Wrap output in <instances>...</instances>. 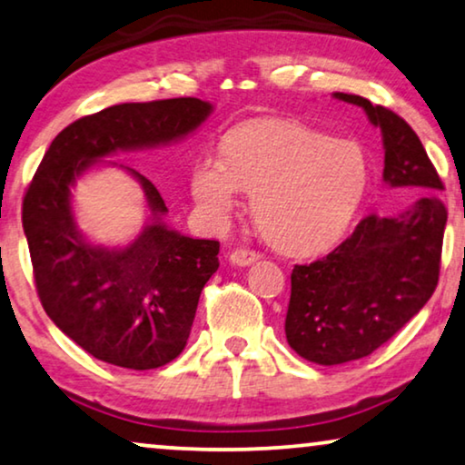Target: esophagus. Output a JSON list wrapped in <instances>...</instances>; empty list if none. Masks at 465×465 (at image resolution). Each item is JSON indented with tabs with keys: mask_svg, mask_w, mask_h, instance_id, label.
Segmentation results:
<instances>
[{
	"mask_svg": "<svg viewBox=\"0 0 465 465\" xmlns=\"http://www.w3.org/2000/svg\"><path fill=\"white\" fill-rule=\"evenodd\" d=\"M257 259H259V254L252 251H246V248H240V251H233L230 254V263L235 267H248V265H252Z\"/></svg>",
	"mask_w": 465,
	"mask_h": 465,
	"instance_id": "obj_1",
	"label": "esophagus"
}]
</instances>
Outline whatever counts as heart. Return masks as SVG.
<instances>
[{
  "instance_id": "heart-1",
  "label": "heart",
  "mask_w": 465,
  "mask_h": 465,
  "mask_svg": "<svg viewBox=\"0 0 465 465\" xmlns=\"http://www.w3.org/2000/svg\"><path fill=\"white\" fill-rule=\"evenodd\" d=\"M369 187V158L358 141L280 115H252L227 130L221 160L202 158L192 193L221 221L238 192L252 193L251 213L267 244L286 257H316L343 240Z\"/></svg>"
}]
</instances>
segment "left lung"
I'll return each instance as SVG.
<instances>
[{"label": "left lung", "instance_id": "8db88e82", "mask_svg": "<svg viewBox=\"0 0 465 465\" xmlns=\"http://www.w3.org/2000/svg\"><path fill=\"white\" fill-rule=\"evenodd\" d=\"M383 136V181L420 192L394 217L369 214L335 251L291 273L286 341L305 361L332 366L358 361L396 335L434 292L447 208L442 181L415 130L394 111L356 94Z\"/></svg>", "mask_w": 465, "mask_h": 465}]
</instances>
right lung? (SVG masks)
<instances>
[{"mask_svg":"<svg viewBox=\"0 0 465 465\" xmlns=\"http://www.w3.org/2000/svg\"><path fill=\"white\" fill-rule=\"evenodd\" d=\"M211 114V103L183 96L82 117L56 134L25 193L23 230L39 301L64 335L103 362L147 371L181 354L200 292L219 270V242L170 230L158 189L126 168L145 193L147 223L126 246L90 244L75 223L71 189L109 155L185 139Z\"/></svg>","mask_w":465,"mask_h":465,"instance_id":"1","label":"right lung"}]
</instances>
